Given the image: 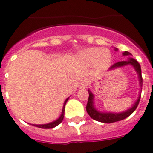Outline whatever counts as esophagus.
Segmentation results:
<instances>
[{
  "mask_svg": "<svg viewBox=\"0 0 153 153\" xmlns=\"http://www.w3.org/2000/svg\"><path fill=\"white\" fill-rule=\"evenodd\" d=\"M88 84H89V81H88L87 79H83V80H82V82H80V88L85 89V88H87Z\"/></svg>",
  "mask_w": 153,
  "mask_h": 153,
  "instance_id": "esophagus-1",
  "label": "esophagus"
}]
</instances>
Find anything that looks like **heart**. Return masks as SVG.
Returning <instances> with one entry per match:
<instances>
[{"instance_id": "heart-1", "label": "heart", "mask_w": 153, "mask_h": 153, "mask_svg": "<svg viewBox=\"0 0 153 153\" xmlns=\"http://www.w3.org/2000/svg\"><path fill=\"white\" fill-rule=\"evenodd\" d=\"M82 63L87 66H95L98 72H104L112 62V54L108 49L91 47L82 51L79 55Z\"/></svg>"}]
</instances>
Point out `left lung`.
I'll use <instances>...</instances> for the list:
<instances>
[{
  "mask_svg": "<svg viewBox=\"0 0 153 153\" xmlns=\"http://www.w3.org/2000/svg\"><path fill=\"white\" fill-rule=\"evenodd\" d=\"M115 51H117L118 49L115 48ZM123 56H129L131 55V53L128 52V51H124L123 53ZM126 66H131L135 69V71L138 74L139 79V83H140V91L139 93V96L137 98V100L134 104L131 106V108H128L124 111L122 112H109V111H106V112H102L100 111L97 110L95 107V102H94V100H95V95L91 91V90H88V93H89V98H88V102L87 104V111L88 113V115L91 117L93 120H97L101 123H114V122H117V121H120L122 120H124L127 117H128L129 115H131L132 113L134 112V111L136 110L137 106H138L139 102H140V96H141V91H142V85H143V79H142L141 75V68H140V65L138 62L136 61V59H134L133 58H129L125 60V61L118 62L115 63L113 66L110 67V71L111 70H115V69L120 68V67H123Z\"/></svg>",
  "mask_w": 153,
  "mask_h": 153,
  "instance_id": "obj_1",
  "label": "left lung"
}]
</instances>
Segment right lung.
<instances>
[{
  "label": "right lung",
  "instance_id": "obj_1",
  "mask_svg": "<svg viewBox=\"0 0 153 153\" xmlns=\"http://www.w3.org/2000/svg\"><path fill=\"white\" fill-rule=\"evenodd\" d=\"M69 98H67L65 101H64L63 103V107H62V113L60 116L58 117L57 120H55L54 121H52L51 123H45V124H33L35 127H38V128H44V129H49V128H55L56 126H58V124H60L62 123V121L63 120L64 118V112H65V106H66V102L68 101Z\"/></svg>",
  "mask_w": 153,
  "mask_h": 153
}]
</instances>
